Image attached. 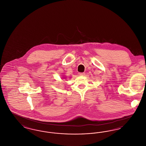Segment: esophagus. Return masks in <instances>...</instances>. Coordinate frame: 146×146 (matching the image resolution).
<instances>
[{"label": "esophagus", "instance_id": "obj_1", "mask_svg": "<svg viewBox=\"0 0 146 146\" xmlns=\"http://www.w3.org/2000/svg\"><path fill=\"white\" fill-rule=\"evenodd\" d=\"M79 76H84L85 75V73H79Z\"/></svg>", "mask_w": 146, "mask_h": 146}]
</instances>
